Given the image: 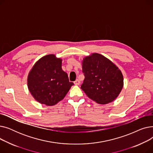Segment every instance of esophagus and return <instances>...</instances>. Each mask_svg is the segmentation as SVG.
I'll return each mask as SVG.
<instances>
[{
	"instance_id": "obj_1",
	"label": "esophagus",
	"mask_w": 153,
	"mask_h": 153,
	"mask_svg": "<svg viewBox=\"0 0 153 153\" xmlns=\"http://www.w3.org/2000/svg\"><path fill=\"white\" fill-rule=\"evenodd\" d=\"M74 84H75V85H79V84H80V83H81V82H80V81H79V80L77 79L76 81H74Z\"/></svg>"
}]
</instances>
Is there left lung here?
<instances>
[{
    "instance_id": "8db88e82",
    "label": "left lung",
    "mask_w": 153,
    "mask_h": 153,
    "mask_svg": "<svg viewBox=\"0 0 153 153\" xmlns=\"http://www.w3.org/2000/svg\"><path fill=\"white\" fill-rule=\"evenodd\" d=\"M85 76L82 90L87 97L99 104L115 100L123 87L122 71L105 56L94 53L82 60Z\"/></svg>"
}]
</instances>
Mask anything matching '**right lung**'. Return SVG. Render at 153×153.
<instances>
[{"label": "right lung", "instance_id": "obj_1", "mask_svg": "<svg viewBox=\"0 0 153 153\" xmlns=\"http://www.w3.org/2000/svg\"><path fill=\"white\" fill-rule=\"evenodd\" d=\"M62 59L48 54L38 59L27 77L28 89L39 103L53 106L62 100L73 82L62 69Z\"/></svg>", "mask_w": 153, "mask_h": 153}]
</instances>
